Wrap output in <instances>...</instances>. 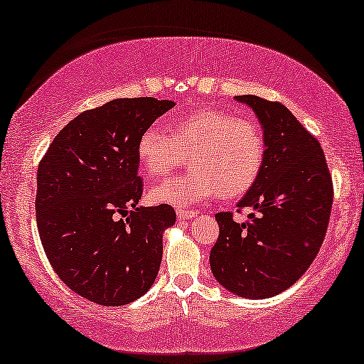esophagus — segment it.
<instances>
[{
  "label": "esophagus",
  "instance_id": "34e87169",
  "mask_svg": "<svg viewBox=\"0 0 364 364\" xmlns=\"http://www.w3.org/2000/svg\"><path fill=\"white\" fill-rule=\"evenodd\" d=\"M198 215L197 210H177V220L186 221V220H193L195 216Z\"/></svg>",
  "mask_w": 364,
  "mask_h": 364
}]
</instances>
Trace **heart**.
Masks as SVG:
<instances>
[{
  "label": "heart",
  "mask_w": 364,
  "mask_h": 364,
  "mask_svg": "<svg viewBox=\"0 0 364 364\" xmlns=\"http://www.w3.org/2000/svg\"><path fill=\"white\" fill-rule=\"evenodd\" d=\"M190 156L188 174L169 178L151 190L156 203L187 206L221 193L236 200L249 192L260 174L265 141L260 127L221 109H200L169 125V133L149 127L136 144L139 174L161 178Z\"/></svg>",
  "instance_id": "b5f03b06"
}]
</instances>
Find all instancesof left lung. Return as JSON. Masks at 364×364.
Listing matches in <instances>:
<instances>
[{"instance_id":"obj_1","label":"left lung","mask_w":364,"mask_h":364,"mask_svg":"<svg viewBox=\"0 0 364 364\" xmlns=\"http://www.w3.org/2000/svg\"><path fill=\"white\" fill-rule=\"evenodd\" d=\"M234 99L255 112L264 133L260 174L237 201L259 216L236 223L229 211L215 215L220 236L210 267L228 291L265 299L293 287L316 259L331 220L332 177L321 144L283 104L254 94Z\"/></svg>"}]
</instances>
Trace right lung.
Masks as SVG:
<instances>
[{
	"instance_id": "right-lung-1",
	"label": "right lung",
	"mask_w": 364,
	"mask_h": 364,
	"mask_svg": "<svg viewBox=\"0 0 364 364\" xmlns=\"http://www.w3.org/2000/svg\"><path fill=\"white\" fill-rule=\"evenodd\" d=\"M174 105L125 97L82 112L38 164L36 216L43 250L61 282L92 303H132L158 277L163 236L176 211L138 206L136 144Z\"/></svg>"
}]
</instances>
